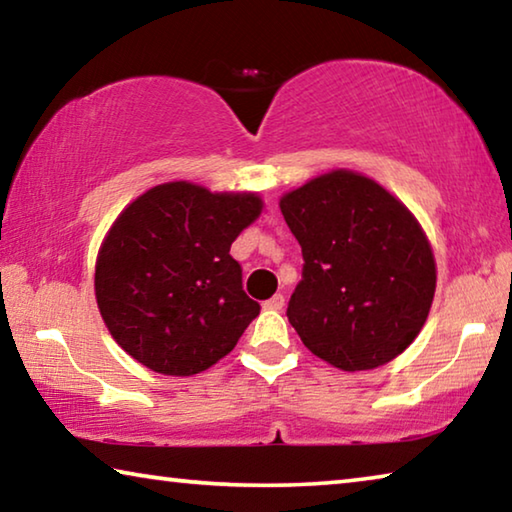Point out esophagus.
<instances>
[{"mask_svg": "<svg viewBox=\"0 0 512 512\" xmlns=\"http://www.w3.org/2000/svg\"><path fill=\"white\" fill-rule=\"evenodd\" d=\"M264 309H271V311L284 309V296H282V293H275L273 298H268V300L264 302Z\"/></svg>", "mask_w": 512, "mask_h": 512, "instance_id": "esophagus-1", "label": "esophagus"}]
</instances>
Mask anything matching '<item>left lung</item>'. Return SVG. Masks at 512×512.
Listing matches in <instances>:
<instances>
[{"instance_id":"left-lung-1","label":"left lung","mask_w":512,"mask_h":512,"mask_svg":"<svg viewBox=\"0 0 512 512\" xmlns=\"http://www.w3.org/2000/svg\"><path fill=\"white\" fill-rule=\"evenodd\" d=\"M302 248L287 316L307 348L341 370H370L420 334L436 264L413 214L375 180L332 171L280 201Z\"/></svg>"}]
</instances>
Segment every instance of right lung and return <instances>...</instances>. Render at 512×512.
I'll return each instance as SVG.
<instances>
[{
  "mask_svg": "<svg viewBox=\"0 0 512 512\" xmlns=\"http://www.w3.org/2000/svg\"><path fill=\"white\" fill-rule=\"evenodd\" d=\"M262 212L255 194L192 183L149 189L119 214L99 250L94 291L112 339L162 375L203 372L259 316L230 246Z\"/></svg>",
  "mask_w": 512,
  "mask_h": 512,
  "instance_id": "obj_1",
  "label": "right lung"
}]
</instances>
